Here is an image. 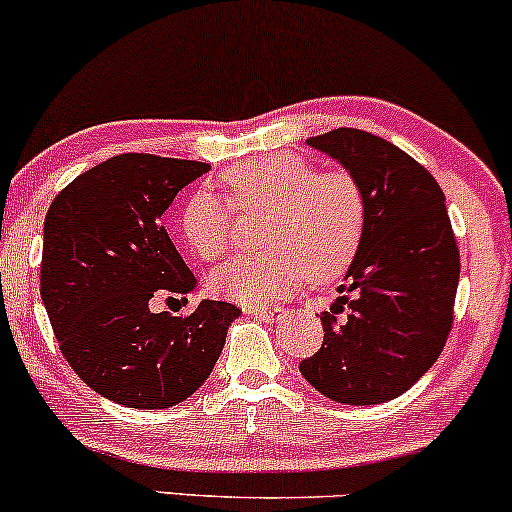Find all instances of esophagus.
Listing matches in <instances>:
<instances>
[{"label":"esophagus","mask_w":512,"mask_h":512,"mask_svg":"<svg viewBox=\"0 0 512 512\" xmlns=\"http://www.w3.org/2000/svg\"><path fill=\"white\" fill-rule=\"evenodd\" d=\"M245 313H250V315H255V317H262V320H267V322H274V320H279L284 310H281L279 305H267V308H248V310H245Z\"/></svg>","instance_id":"1"}]
</instances>
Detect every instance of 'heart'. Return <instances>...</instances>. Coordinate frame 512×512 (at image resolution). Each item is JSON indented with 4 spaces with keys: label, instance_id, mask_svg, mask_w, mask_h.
Listing matches in <instances>:
<instances>
[{
    "label": "heart",
    "instance_id": "1",
    "mask_svg": "<svg viewBox=\"0 0 512 512\" xmlns=\"http://www.w3.org/2000/svg\"><path fill=\"white\" fill-rule=\"evenodd\" d=\"M228 199L197 190L180 209V233L202 260H219L236 243V209L264 211L267 250L233 257L211 274V289L240 305H267L296 289L342 276L366 236L368 202L349 170H315L291 154L250 158L221 173Z\"/></svg>",
    "mask_w": 512,
    "mask_h": 512
}]
</instances>
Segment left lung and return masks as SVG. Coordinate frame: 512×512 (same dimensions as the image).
Returning a JSON list of instances; mask_svg holds the SVG:
<instances>
[{
  "instance_id": "left-lung-1",
  "label": "left lung",
  "mask_w": 512,
  "mask_h": 512,
  "mask_svg": "<svg viewBox=\"0 0 512 512\" xmlns=\"http://www.w3.org/2000/svg\"><path fill=\"white\" fill-rule=\"evenodd\" d=\"M361 182L366 236L330 313L325 339L301 361L317 392L370 407L407 392L438 361L452 327L460 250L445 195L395 144L354 127L310 137Z\"/></svg>"
}]
</instances>
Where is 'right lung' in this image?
<instances>
[{"label":"right lung","mask_w":512,"mask_h":512,"mask_svg":"<svg viewBox=\"0 0 512 512\" xmlns=\"http://www.w3.org/2000/svg\"><path fill=\"white\" fill-rule=\"evenodd\" d=\"M211 166L120 154L74 178L45 214L40 298L60 351L84 383L132 409H168L219 361L233 303L202 301L190 315L151 301L197 289L161 216ZM178 301V299H175Z\"/></svg>","instance_id":"add662e5"}]
</instances>
